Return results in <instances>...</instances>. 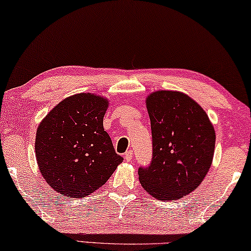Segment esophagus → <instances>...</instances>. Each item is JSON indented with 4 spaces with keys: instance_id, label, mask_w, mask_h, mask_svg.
<instances>
[{
    "instance_id": "obj_1",
    "label": "esophagus",
    "mask_w": 251,
    "mask_h": 251,
    "mask_svg": "<svg viewBox=\"0 0 251 251\" xmlns=\"http://www.w3.org/2000/svg\"><path fill=\"white\" fill-rule=\"evenodd\" d=\"M132 155H133V152H132L131 150H130V151H126V154H125V160L126 161V162H130V161H131V159H132Z\"/></svg>"
}]
</instances>
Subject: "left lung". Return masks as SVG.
<instances>
[{"mask_svg":"<svg viewBox=\"0 0 251 251\" xmlns=\"http://www.w3.org/2000/svg\"><path fill=\"white\" fill-rule=\"evenodd\" d=\"M153 157L138 169L147 193L161 201L190 194L207 176L216 133L204 109L179 91H154L146 98Z\"/></svg>","mask_w":251,"mask_h":251,"instance_id":"8db88e82","label":"left lung"}]
</instances>
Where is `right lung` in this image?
Masks as SVG:
<instances>
[{
  "instance_id": "obj_1",
  "label": "right lung",
  "mask_w": 251,
  "mask_h": 251,
  "mask_svg": "<svg viewBox=\"0 0 251 251\" xmlns=\"http://www.w3.org/2000/svg\"><path fill=\"white\" fill-rule=\"evenodd\" d=\"M107 107L104 97L77 94L54 106L37 126V166L57 193L87 197L101 187L123 161L102 126Z\"/></svg>"
}]
</instances>
